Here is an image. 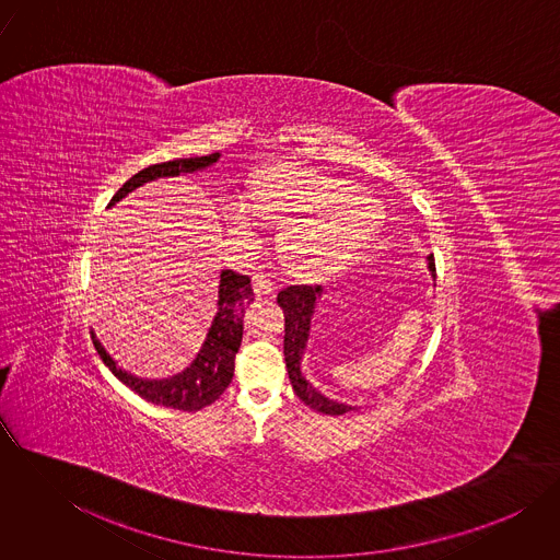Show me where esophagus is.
<instances>
[{
  "instance_id": "obj_1",
  "label": "esophagus",
  "mask_w": 560,
  "mask_h": 560,
  "mask_svg": "<svg viewBox=\"0 0 560 560\" xmlns=\"http://www.w3.org/2000/svg\"><path fill=\"white\" fill-rule=\"evenodd\" d=\"M252 287H254V293L260 295V298L262 295H271L276 291V284H273V280L267 273H254Z\"/></svg>"
}]
</instances>
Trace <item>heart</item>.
I'll list each match as a JSON object with an SVG mask.
<instances>
[{"label": "heart", "instance_id": "1", "mask_svg": "<svg viewBox=\"0 0 560 560\" xmlns=\"http://www.w3.org/2000/svg\"><path fill=\"white\" fill-rule=\"evenodd\" d=\"M256 213L284 224L282 245L298 267H327L349 256L375 224L373 200L347 180L291 163L267 165L252 178V202L231 196L224 202L229 235L241 247L258 241Z\"/></svg>", "mask_w": 560, "mask_h": 560}]
</instances>
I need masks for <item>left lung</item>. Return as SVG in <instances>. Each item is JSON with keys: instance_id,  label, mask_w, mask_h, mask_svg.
<instances>
[{"instance_id": "left-lung-1", "label": "left lung", "mask_w": 560, "mask_h": 560, "mask_svg": "<svg viewBox=\"0 0 560 560\" xmlns=\"http://www.w3.org/2000/svg\"><path fill=\"white\" fill-rule=\"evenodd\" d=\"M427 265H429L431 276L435 278L433 254L427 256ZM320 293H323V289L319 284L317 287L291 284L278 293V304L284 311V362H287L291 386L300 399L304 400L311 409H317L320 413L340 416L353 407L338 402V400L327 399L302 375V358H304V351L308 345L311 320L315 315V306H317Z\"/></svg>"}]
</instances>
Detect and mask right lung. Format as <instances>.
<instances>
[{
	"instance_id": "right-lung-1",
	"label": "right lung",
	"mask_w": 560,
	"mask_h": 560,
	"mask_svg": "<svg viewBox=\"0 0 560 560\" xmlns=\"http://www.w3.org/2000/svg\"><path fill=\"white\" fill-rule=\"evenodd\" d=\"M220 160V153H211L207 158H189V160L163 161L149 165L133 174L112 198L109 207H114L118 200H122L127 194L138 189L140 185L163 178V176H178L205 170ZM218 313L209 327V334L202 342V349L198 351L196 360L180 371L178 375H172L167 380H142L127 371H122L112 355L105 351V347L96 340L94 331H90L96 353L101 355L103 364L118 377L127 388H131L142 399L172 409L183 411H198L213 400L220 399L229 384L233 382L235 373V355L240 351L241 338H243V313L254 302V291L247 276H241L233 269L220 271V291H218Z\"/></svg>"
}]
</instances>
